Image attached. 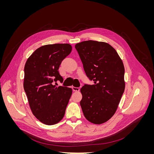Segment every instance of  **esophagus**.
Listing matches in <instances>:
<instances>
[{
	"instance_id": "1",
	"label": "esophagus",
	"mask_w": 154,
	"mask_h": 154,
	"mask_svg": "<svg viewBox=\"0 0 154 154\" xmlns=\"http://www.w3.org/2000/svg\"><path fill=\"white\" fill-rule=\"evenodd\" d=\"M72 91H74V92H78L79 91H80V88L79 87H72Z\"/></svg>"
}]
</instances>
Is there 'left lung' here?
<instances>
[{"label":"left lung","instance_id":"8db88e82","mask_svg":"<svg viewBox=\"0 0 154 154\" xmlns=\"http://www.w3.org/2000/svg\"><path fill=\"white\" fill-rule=\"evenodd\" d=\"M75 48L87 76L94 82L80 90L83 113L88 122L102 124L115 114L124 92L123 63L116 51L103 42L83 41Z\"/></svg>","mask_w":154,"mask_h":154}]
</instances>
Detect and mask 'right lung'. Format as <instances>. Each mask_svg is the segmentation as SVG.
<instances>
[{
  "mask_svg": "<svg viewBox=\"0 0 154 154\" xmlns=\"http://www.w3.org/2000/svg\"><path fill=\"white\" fill-rule=\"evenodd\" d=\"M71 51L69 44L45 45L35 50L25 64L24 88L30 108L45 125L58 123L66 112L72 88L57 87L53 82H63L59 67Z\"/></svg>",
  "mask_w": 154,
  "mask_h": 154,
  "instance_id": "add662e5",
  "label": "right lung"
}]
</instances>
